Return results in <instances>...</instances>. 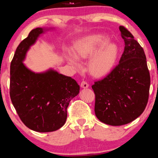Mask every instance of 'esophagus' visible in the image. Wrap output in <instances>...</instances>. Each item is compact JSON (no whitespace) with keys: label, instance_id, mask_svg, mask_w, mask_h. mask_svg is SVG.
<instances>
[{"label":"esophagus","instance_id":"obj_1","mask_svg":"<svg viewBox=\"0 0 158 158\" xmlns=\"http://www.w3.org/2000/svg\"><path fill=\"white\" fill-rule=\"evenodd\" d=\"M88 86H89V85H88V83H87V82L85 81H82L81 83V87L83 88H88Z\"/></svg>","mask_w":158,"mask_h":158}]
</instances>
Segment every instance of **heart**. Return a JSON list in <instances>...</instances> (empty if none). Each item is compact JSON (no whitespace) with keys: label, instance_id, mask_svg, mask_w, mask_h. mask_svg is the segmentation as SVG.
I'll list each match as a JSON object with an SVG mask.
<instances>
[{"label":"heart","instance_id":"1","mask_svg":"<svg viewBox=\"0 0 158 158\" xmlns=\"http://www.w3.org/2000/svg\"><path fill=\"white\" fill-rule=\"evenodd\" d=\"M107 41V37L103 34L85 36L75 44L74 55L69 54L67 59L71 64L79 67L77 58H86L91 55L88 62L90 73L95 76L106 74L113 68L118 53L117 45Z\"/></svg>","mask_w":158,"mask_h":158}]
</instances>
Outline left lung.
Segmentation results:
<instances>
[{"label": "left lung", "mask_w": 158, "mask_h": 158, "mask_svg": "<svg viewBox=\"0 0 158 158\" xmlns=\"http://www.w3.org/2000/svg\"><path fill=\"white\" fill-rule=\"evenodd\" d=\"M119 30L125 44L119 63L92 85L96 117L111 126L128 124L143 113L150 86L143 48L124 27Z\"/></svg>", "instance_id": "8db88e82"}]
</instances>
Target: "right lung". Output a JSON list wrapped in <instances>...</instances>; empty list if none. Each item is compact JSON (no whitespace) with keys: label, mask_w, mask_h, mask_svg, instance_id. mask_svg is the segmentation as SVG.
<instances>
[{"label":"right lung","mask_w":158,"mask_h":158,"mask_svg":"<svg viewBox=\"0 0 158 158\" xmlns=\"http://www.w3.org/2000/svg\"><path fill=\"white\" fill-rule=\"evenodd\" d=\"M45 29L36 28L15 52L10 68V96L22 122L31 130L49 132L63 126L70 101L79 94L72 77L50 70L35 73L23 63L26 54Z\"/></svg>","instance_id":"add662e5"}]
</instances>
